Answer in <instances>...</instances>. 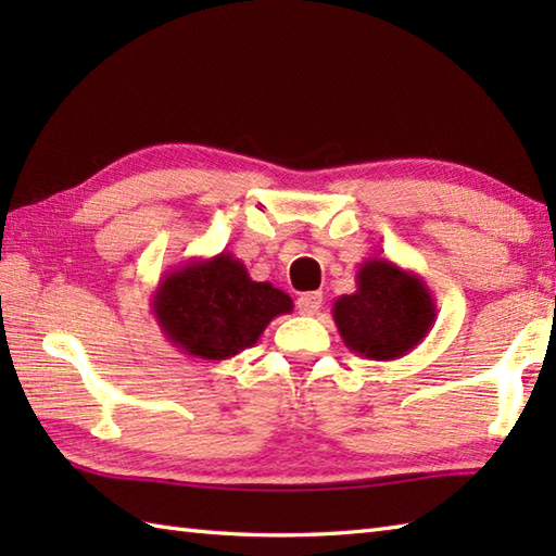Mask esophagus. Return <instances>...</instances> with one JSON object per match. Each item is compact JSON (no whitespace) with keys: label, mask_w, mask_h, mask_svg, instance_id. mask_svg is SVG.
Segmentation results:
<instances>
[{"label":"esophagus","mask_w":556,"mask_h":556,"mask_svg":"<svg viewBox=\"0 0 556 556\" xmlns=\"http://www.w3.org/2000/svg\"><path fill=\"white\" fill-rule=\"evenodd\" d=\"M296 308L301 315H315L323 308V293L320 291H311V293H301L296 301Z\"/></svg>","instance_id":"esophagus-1"}]
</instances>
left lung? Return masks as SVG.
<instances>
[{
    "mask_svg": "<svg viewBox=\"0 0 556 556\" xmlns=\"http://www.w3.org/2000/svg\"><path fill=\"white\" fill-rule=\"evenodd\" d=\"M332 315L356 356L396 361L428 337L437 308L416 271L387 257H370L356 271V291L339 296Z\"/></svg>",
    "mask_w": 556,
    "mask_h": 556,
    "instance_id": "8db88e82",
    "label": "left lung"
}]
</instances>
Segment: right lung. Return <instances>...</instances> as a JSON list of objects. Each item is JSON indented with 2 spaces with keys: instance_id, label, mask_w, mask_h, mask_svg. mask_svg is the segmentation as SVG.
<instances>
[{
  "instance_id": "obj_1",
  "label": "right lung",
  "mask_w": 556,
  "mask_h": 556,
  "mask_svg": "<svg viewBox=\"0 0 556 556\" xmlns=\"http://www.w3.org/2000/svg\"><path fill=\"white\" fill-rule=\"evenodd\" d=\"M150 308L172 346L203 361H227L257 344L275 317L293 311V301L269 281H253L239 257L222 251L169 269Z\"/></svg>"
}]
</instances>
